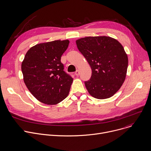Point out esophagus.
I'll return each mask as SVG.
<instances>
[{
	"label": "esophagus",
	"mask_w": 151,
	"mask_h": 151,
	"mask_svg": "<svg viewBox=\"0 0 151 151\" xmlns=\"http://www.w3.org/2000/svg\"><path fill=\"white\" fill-rule=\"evenodd\" d=\"M75 74H76V76H78L79 74H80V71H79V70H77L76 71V73H75Z\"/></svg>",
	"instance_id": "1"
}]
</instances>
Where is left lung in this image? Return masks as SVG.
Instances as JSON below:
<instances>
[{
	"instance_id": "1",
	"label": "left lung",
	"mask_w": 151,
	"mask_h": 151,
	"mask_svg": "<svg viewBox=\"0 0 151 151\" xmlns=\"http://www.w3.org/2000/svg\"><path fill=\"white\" fill-rule=\"evenodd\" d=\"M76 42L92 71L91 78L84 82L89 94L99 99L112 96L127 74L128 57L122 45L108 36L86 37Z\"/></svg>"
}]
</instances>
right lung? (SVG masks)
Returning <instances> with one entry per match:
<instances>
[{
  "mask_svg": "<svg viewBox=\"0 0 151 151\" xmlns=\"http://www.w3.org/2000/svg\"><path fill=\"white\" fill-rule=\"evenodd\" d=\"M69 43L58 40L37 44L27 51L22 62L27 87L43 104L56 105L68 95L73 79L64 71L61 58Z\"/></svg>",
  "mask_w": 151,
  "mask_h": 151,
  "instance_id": "right-lung-1",
  "label": "right lung"
}]
</instances>
